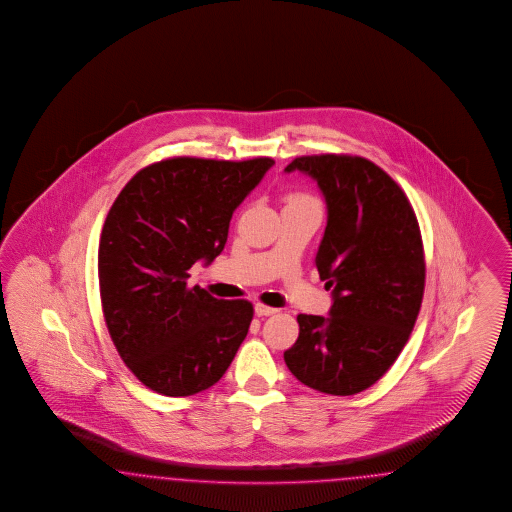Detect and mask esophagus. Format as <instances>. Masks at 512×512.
I'll list each match as a JSON object with an SVG mask.
<instances>
[{"label":"esophagus","mask_w":512,"mask_h":512,"mask_svg":"<svg viewBox=\"0 0 512 512\" xmlns=\"http://www.w3.org/2000/svg\"><path fill=\"white\" fill-rule=\"evenodd\" d=\"M276 312H278L276 308L266 307L263 303H257V305H255V314H257V316H272V314H276Z\"/></svg>","instance_id":"34e87169"}]
</instances>
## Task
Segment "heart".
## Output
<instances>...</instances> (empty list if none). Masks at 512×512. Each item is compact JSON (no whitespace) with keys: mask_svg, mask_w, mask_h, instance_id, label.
<instances>
[{"mask_svg":"<svg viewBox=\"0 0 512 512\" xmlns=\"http://www.w3.org/2000/svg\"><path fill=\"white\" fill-rule=\"evenodd\" d=\"M305 200L312 202V198H308V196H291L289 198V202H305Z\"/></svg>","mask_w":512,"mask_h":512,"instance_id":"1","label":"heart"}]
</instances>
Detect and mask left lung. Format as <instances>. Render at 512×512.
<instances>
[{
  "label": "left lung",
  "mask_w": 512,
  "mask_h": 512,
  "mask_svg": "<svg viewBox=\"0 0 512 512\" xmlns=\"http://www.w3.org/2000/svg\"><path fill=\"white\" fill-rule=\"evenodd\" d=\"M286 171L312 177L326 198L314 263L333 305L326 318L297 316L284 360L310 389L358 394L389 371L415 326L425 291L419 223L404 190L366 158L301 156Z\"/></svg>",
  "instance_id": "left-lung-1"
}]
</instances>
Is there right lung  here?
<instances>
[{
	"label": "right lung",
	"mask_w": 512,
	"mask_h": 512,
	"mask_svg": "<svg viewBox=\"0 0 512 512\" xmlns=\"http://www.w3.org/2000/svg\"><path fill=\"white\" fill-rule=\"evenodd\" d=\"M272 165L171 158L141 169L110 207L99 244L104 320L144 387L192 396L234 360L253 305L215 299L186 280L194 263L221 255L232 213Z\"/></svg>",
	"instance_id": "obj_1"
}]
</instances>
